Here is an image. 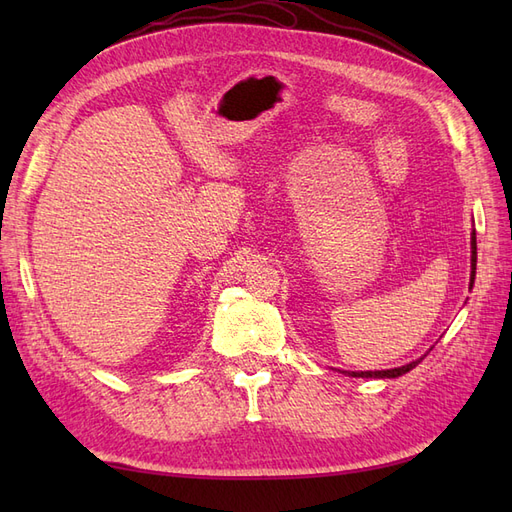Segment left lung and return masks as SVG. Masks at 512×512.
<instances>
[{"instance_id":"1","label":"left lung","mask_w":512,"mask_h":512,"mask_svg":"<svg viewBox=\"0 0 512 512\" xmlns=\"http://www.w3.org/2000/svg\"><path fill=\"white\" fill-rule=\"evenodd\" d=\"M470 245H472V256H470V290L474 286V280H476V230H472V237H470ZM425 359V354L421 356V359H416L408 365H401V367H395V369H380V371H342V374H348L352 378H399L408 374L410 369H414L418 363H421Z\"/></svg>"}]
</instances>
